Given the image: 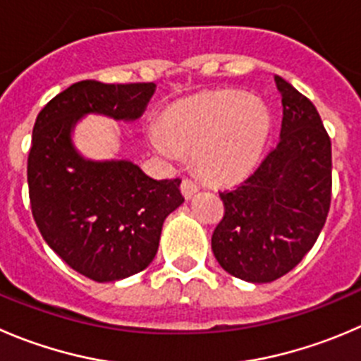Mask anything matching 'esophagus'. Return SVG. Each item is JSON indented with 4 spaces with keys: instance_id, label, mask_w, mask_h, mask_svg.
Returning a JSON list of instances; mask_svg holds the SVG:
<instances>
[{
    "instance_id": "34e87169",
    "label": "esophagus",
    "mask_w": 361,
    "mask_h": 361,
    "mask_svg": "<svg viewBox=\"0 0 361 361\" xmlns=\"http://www.w3.org/2000/svg\"><path fill=\"white\" fill-rule=\"evenodd\" d=\"M180 190H183V195L186 198H191L195 193H197L198 190H200V186H198L195 180H191V178H184L183 184H180Z\"/></svg>"
}]
</instances>
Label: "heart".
Wrapping results in <instances>:
<instances>
[{"label":"heart","mask_w":361,"mask_h":361,"mask_svg":"<svg viewBox=\"0 0 361 361\" xmlns=\"http://www.w3.org/2000/svg\"><path fill=\"white\" fill-rule=\"evenodd\" d=\"M271 133V113L245 92L221 90L170 109L163 122H150L147 142L164 161L193 150L198 173L214 183L245 177L255 168Z\"/></svg>","instance_id":"1"}]
</instances>
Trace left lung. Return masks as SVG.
Instances as JSON below:
<instances>
[{"label": "left lung", "instance_id": "obj_1", "mask_svg": "<svg viewBox=\"0 0 361 361\" xmlns=\"http://www.w3.org/2000/svg\"><path fill=\"white\" fill-rule=\"evenodd\" d=\"M283 118L280 140L255 171L219 193L225 216L212 232L219 266L267 283L289 273L317 241L331 202V142L315 106L274 75Z\"/></svg>", "mask_w": 361, "mask_h": 361}]
</instances>
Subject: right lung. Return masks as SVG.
<instances>
[{"label":"right lung","mask_w":361,"mask_h":361,"mask_svg":"<svg viewBox=\"0 0 361 361\" xmlns=\"http://www.w3.org/2000/svg\"><path fill=\"white\" fill-rule=\"evenodd\" d=\"M154 92V83L80 81L51 99L33 126V219L49 248L94 281H116L145 269L159 248L164 219L184 197L180 178L156 180L127 159H87L74 147L72 131L90 113L133 122Z\"/></svg>","instance_id":"right-lung-1"}]
</instances>
